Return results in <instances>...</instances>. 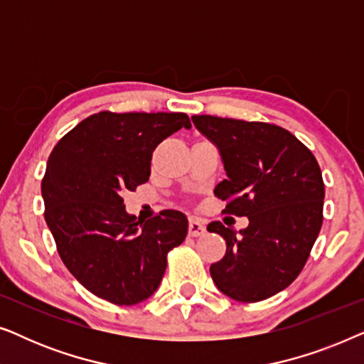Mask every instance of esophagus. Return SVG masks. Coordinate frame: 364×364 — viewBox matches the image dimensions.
Masks as SVG:
<instances>
[{
    "label": "esophagus",
    "mask_w": 364,
    "mask_h": 364,
    "mask_svg": "<svg viewBox=\"0 0 364 364\" xmlns=\"http://www.w3.org/2000/svg\"><path fill=\"white\" fill-rule=\"evenodd\" d=\"M205 230L207 228L203 222L197 220V218H191V220H188V235L191 237H200L205 233Z\"/></svg>",
    "instance_id": "34e87169"
}]
</instances>
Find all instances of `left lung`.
<instances>
[{
    "label": "left lung",
    "instance_id": "1",
    "mask_svg": "<svg viewBox=\"0 0 364 364\" xmlns=\"http://www.w3.org/2000/svg\"><path fill=\"white\" fill-rule=\"evenodd\" d=\"M192 122L220 151L227 178L215 197L225 213L248 217L237 232L208 223L227 243L212 263V280L237 301L255 303L285 290L305 267L323 223L325 183L315 156L287 129L268 122L192 116Z\"/></svg>",
    "mask_w": 364,
    "mask_h": 364
}]
</instances>
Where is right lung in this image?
I'll list each match as a JSON object with an SVG mask.
<instances>
[{"label": "right lung", "mask_w": 364, "mask_h": 364, "mask_svg": "<svg viewBox=\"0 0 364 364\" xmlns=\"http://www.w3.org/2000/svg\"><path fill=\"white\" fill-rule=\"evenodd\" d=\"M183 112L92 114L48 159L41 182L44 218L73 277L114 305H136L161 285L167 253L186 240L188 222L162 210L147 222L129 215L124 192L151 176L152 152L178 129Z\"/></svg>", "instance_id": "right-lung-1"}]
</instances>
